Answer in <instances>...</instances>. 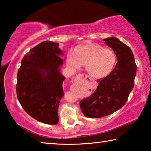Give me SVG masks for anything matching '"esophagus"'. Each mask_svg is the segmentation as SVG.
Returning <instances> with one entry per match:
<instances>
[{"label": "esophagus", "mask_w": 151, "mask_h": 151, "mask_svg": "<svg viewBox=\"0 0 151 151\" xmlns=\"http://www.w3.org/2000/svg\"><path fill=\"white\" fill-rule=\"evenodd\" d=\"M86 78H88V76L85 75V74H80V75H78L77 76L75 77V80H80V79H86Z\"/></svg>", "instance_id": "obj_1"}]
</instances>
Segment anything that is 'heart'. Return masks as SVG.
Returning <instances> with one entry per match:
<instances>
[{"instance_id": "obj_1", "label": "heart", "mask_w": 151, "mask_h": 151, "mask_svg": "<svg viewBox=\"0 0 151 151\" xmlns=\"http://www.w3.org/2000/svg\"><path fill=\"white\" fill-rule=\"evenodd\" d=\"M66 62L74 68L85 65L89 75L94 78H101L109 75L113 70L116 55L111 49L97 43L88 42L77 46L74 52H68Z\"/></svg>"}]
</instances>
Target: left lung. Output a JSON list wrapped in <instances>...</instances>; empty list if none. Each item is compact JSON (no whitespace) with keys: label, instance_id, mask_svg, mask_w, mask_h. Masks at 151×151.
Masks as SVG:
<instances>
[{"label":"left lung","instance_id":"1","mask_svg":"<svg viewBox=\"0 0 151 151\" xmlns=\"http://www.w3.org/2000/svg\"><path fill=\"white\" fill-rule=\"evenodd\" d=\"M104 41L115 52L118 62L108 76L97 80L96 91L81 101V111L88 118H101L121 109L134 85L137 65L131 48L115 37Z\"/></svg>","mask_w":151,"mask_h":151}]
</instances>
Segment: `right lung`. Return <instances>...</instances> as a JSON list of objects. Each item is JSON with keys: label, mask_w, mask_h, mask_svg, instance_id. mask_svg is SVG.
Returning a JSON list of instances; mask_svg holds the SVG:
<instances>
[{"label": "right lung", "mask_w": 151, "mask_h": 151, "mask_svg": "<svg viewBox=\"0 0 151 151\" xmlns=\"http://www.w3.org/2000/svg\"><path fill=\"white\" fill-rule=\"evenodd\" d=\"M59 44L44 41L24 56L18 70L17 98L23 109L43 123L58 122V108L64 95L65 78L60 73L63 60Z\"/></svg>", "instance_id": "right-lung-1"}]
</instances>
